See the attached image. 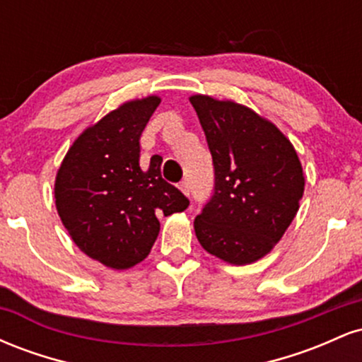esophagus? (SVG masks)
Here are the masks:
<instances>
[{"label":"esophagus","mask_w":362,"mask_h":362,"mask_svg":"<svg viewBox=\"0 0 362 362\" xmlns=\"http://www.w3.org/2000/svg\"><path fill=\"white\" fill-rule=\"evenodd\" d=\"M178 189H180L182 192H184L185 195H189V194H190V187H189V182H180V184H178Z\"/></svg>","instance_id":"obj_1"}]
</instances>
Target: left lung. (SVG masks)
<instances>
[{
    "label": "left lung",
    "mask_w": 362,
    "mask_h": 362,
    "mask_svg": "<svg viewBox=\"0 0 362 362\" xmlns=\"http://www.w3.org/2000/svg\"><path fill=\"white\" fill-rule=\"evenodd\" d=\"M214 163V194L195 218L206 252L247 265L276 247L300 209L301 161L276 124L233 100L189 98Z\"/></svg>",
    "instance_id": "8db88e82"
}]
</instances>
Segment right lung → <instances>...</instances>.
<instances>
[{
	"instance_id": "right-lung-1",
	"label": "right lung",
	"mask_w": 362,
	"mask_h": 362,
	"mask_svg": "<svg viewBox=\"0 0 362 362\" xmlns=\"http://www.w3.org/2000/svg\"><path fill=\"white\" fill-rule=\"evenodd\" d=\"M161 98L129 100L91 124L66 153L54 184L56 209L73 242L90 259L124 271L151 252L160 216L189 206L161 178L163 158L139 165V138Z\"/></svg>"
}]
</instances>
